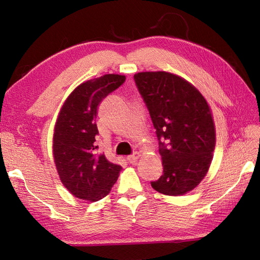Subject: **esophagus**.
<instances>
[{
	"instance_id": "34e87169",
	"label": "esophagus",
	"mask_w": 260,
	"mask_h": 260,
	"mask_svg": "<svg viewBox=\"0 0 260 260\" xmlns=\"http://www.w3.org/2000/svg\"><path fill=\"white\" fill-rule=\"evenodd\" d=\"M140 157H141V154L139 152H136L134 155H131V156L127 157V161H128L132 164H135L137 162V159H139Z\"/></svg>"
}]
</instances>
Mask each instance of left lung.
Wrapping results in <instances>:
<instances>
[{
	"mask_svg": "<svg viewBox=\"0 0 260 260\" xmlns=\"http://www.w3.org/2000/svg\"><path fill=\"white\" fill-rule=\"evenodd\" d=\"M150 112L159 144L163 174L152 187L165 196H183L207 175L215 147L211 108L191 82L168 71L134 75Z\"/></svg>",
	"mask_w": 260,
	"mask_h": 260,
	"instance_id": "1",
	"label": "left lung"
}]
</instances>
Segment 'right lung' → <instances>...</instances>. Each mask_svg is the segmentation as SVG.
<instances>
[{
	"label": "right lung",
	"mask_w": 260,
	"mask_h": 260,
	"mask_svg": "<svg viewBox=\"0 0 260 260\" xmlns=\"http://www.w3.org/2000/svg\"><path fill=\"white\" fill-rule=\"evenodd\" d=\"M124 75L107 74L77 86L60 107L54 124L52 154L59 179L71 194L95 202L106 197L121 167L96 152L98 106L124 84Z\"/></svg>",
	"instance_id": "1"
}]
</instances>
